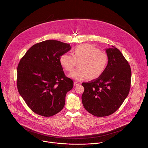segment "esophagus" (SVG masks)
Returning a JSON list of instances; mask_svg holds the SVG:
<instances>
[{"instance_id": "1", "label": "esophagus", "mask_w": 148, "mask_h": 148, "mask_svg": "<svg viewBox=\"0 0 148 148\" xmlns=\"http://www.w3.org/2000/svg\"><path fill=\"white\" fill-rule=\"evenodd\" d=\"M80 83H79V82H74V85L75 86H77V85H79L80 84Z\"/></svg>"}]
</instances>
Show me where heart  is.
<instances>
[{"label":"heart","mask_w":148,"mask_h":148,"mask_svg":"<svg viewBox=\"0 0 148 148\" xmlns=\"http://www.w3.org/2000/svg\"><path fill=\"white\" fill-rule=\"evenodd\" d=\"M79 63V68L69 75L76 80L88 78L95 80L104 72L108 62V54L90 44H82L76 47L73 55L65 53L60 58V63L64 68L72 72Z\"/></svg>","instance_id":"b5f03b06"}]
</instances>
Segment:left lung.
Segmentation results:
<instances>
[{"label":"left lung","mask_w":148,"mask_h":148,"mask_svg":"<svg viewBox=\"0 0 148 148\" xmlns=\"http://www.w3.org/2000/svg\"><path fill=\"white\" fill-rule=\"evenodd\" d=\"M106 50L108 62L103 73L95 80L82 83L83 106L97 117L114 113L127 98L130 88L131 69L127 61L114 46Z\"/></svg>","instance_id":"1"}]
</instances>
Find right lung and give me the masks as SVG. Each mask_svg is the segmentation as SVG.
<instances>
[{
  "instance_id": "1",
  "label": "right lung",
  "mask_w": 148,
  "mask_h": 148,
  "mask_svg": "<svg viewBox=\"0 0 148 148\" xmlns=\"http://www.w3.org/2000/svg\"><path fill=\"white\" fill-rule=\"evenodd\" d=\"M71 49L69 44L45 40L32 45L21 58L17 69V87L34 113L50 117L63 108L73 82L65 76L60 58Z\"/></svg>"
}]
</instances>
